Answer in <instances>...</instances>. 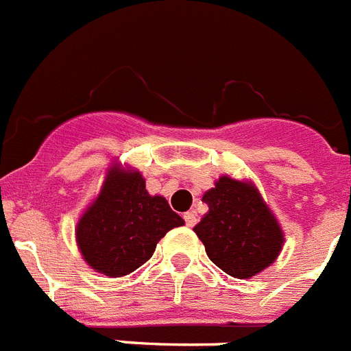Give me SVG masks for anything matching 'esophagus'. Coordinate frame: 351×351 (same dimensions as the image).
Returning <instances> with one entry per match:
<instances>
[{"label": "esophagus", "mask_w": 351, "mask_h": 351, "mask_svg": "<svg viewBox=\"0 0 351 351\" xmlns=\"http://www.w3.org/2000/svg\"><path fill=\"white\" fill-rule=\"evenodd\" d=\"M184 221L188 227H193L197 223V213L195 211H186L184 213Z\"/></svg>", "instance_id": "obj_1"}]
</instances>
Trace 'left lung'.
Returning <instances> with one entry per match:
<instances>
[{
  "label": "left lung",
  "instance_id": "left-lung-1",
  "mask_svg": "<svg viewBox=\"0 0 351 351\" xmlns=\"http://www.w3.org/2000/svg\"><path fill=\"white\" fill-rule=\"evenodd\" d=\"M202 200L209 209L193 230L218 268L252 278L277 261L284 230L252 181L220 176Z\"/></svg>",
  "mask_w": 351,
  "mask_h": 351
}]
</instances>
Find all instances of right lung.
Returning <instances> with one entry per match:
<instances>
[{
  "label": "right lung",
  "instance_id": "obj_1",
  "mask_svg": "<svg viewBox=\"0 0 351 351\" xmlns=\"http://www.w3.org/2000/svg\"><path fill=\"white\" fill-rule=\"evenodd\" d=\"M184 220L167 199L151 195L140 170L112 161L103 184L77 220V250L90 268L110 278L124 277L149 261L154 248Z\"/></svg>",
  "mask_w": 351,
  "mask_h": 351
}]
</instances>
